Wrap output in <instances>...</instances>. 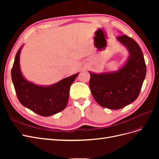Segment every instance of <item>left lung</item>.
Returning <instances> with one entry per match:
<instances>
[{"label": "left lung", "mask_w": 159, "mask_h": 159, "mask_svg": "<svg viewBox=\"0 0 159 159\" xmlns=\"http://www.w3.org/2000/svg\"><path fill=\"white\" fill-rule=\"evenodd\" d=\"M117 39L129 52L127 63L115 72H89V85L95 100L102 107L111 109H121L137 99L147 72L144 56L137 43L127 35Z\"/></svg>", "instance_id": "1"}]
</instances>
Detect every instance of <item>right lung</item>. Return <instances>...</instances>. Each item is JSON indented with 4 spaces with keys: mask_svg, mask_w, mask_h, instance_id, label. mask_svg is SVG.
<instances>
[{
    "mask_svg": "<svg viewBox=\"0 0 159 159\" xmlns=\"http://www.w3.org/2000/svg\"><path fill=\"white\" fill-rule=\"evenodd\" d=\"M22 46L16 53L11 70L12 80L19 102L41 116H50L61 111L68 103L70 86L78 74L45 87L28 81L22 76L20 68Z\"/></svg>",
    "mask_w": 159,
    "mask_h": 159,
    "instance_id": "right-lung-1",
    "label": "right lung"
}]
</instances>
